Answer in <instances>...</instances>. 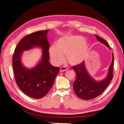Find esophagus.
Here are the masks:
<instances>
[{
  "label": "esophagus",
  "mask_w": 124,
  "mask_h": 124,
  "mask_svg": "<svg viewBox=\"0 0 124 124\" xmlns=\"http://www.w3.org/2000/svg\"><path fill=\"white\" fill-rule=\"evenodd\" d=\"M67 70H68V68H67V67H64V66L60 68V72H64V71Z\"/></svg>",
  "instance_id": "1"
}]
</instances>
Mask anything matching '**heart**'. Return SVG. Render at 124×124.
Listing matches in <instances>:
<instances>
[{"instance_id": "heart-1", "label": "heart", "mask_w": 124, "mask_h": 124, "mask_svg": "<svg viewBox=\"0 0 124 124\" xmlns=\"http://www.w3.org/2000/svg\"><path fill=\"white\" fill-rule=\"evenodd\" d=\"M84 38L80 35H69L60 38L54 46L49 48V54L54 63L60 64L64 60L66 55L67 61L73 66L79 64L88 55L90 45L85 41Z\"/></svg>"}]
</instances>
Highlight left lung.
<instances>
[{
	"label": "left lung",
	"mask_w": 124,
	"mask_h": 124,
	"mask_svg": "<svg viewBox=\"0 0 124 124\" xmlns=\"http://www.w3.org/2000/svg\"><path fill=\"white\" fill-rule=\"evenodd\" d=\"M95 36L100 43L103 44L110 49L109 46L105 40L98 35H95ZM113 66L114 54L112 53V61L109 67L107 75L101 81L96 80L90 75L86 68L84 62L73 66L72 68L77 74L76 79L73 83V89L76 95L79 98L85 100H92L100 96L109 84L113 79Z\"/></svg>",
	"instance_id": "obj_1"
}]
</instances>
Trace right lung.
I'll use <instances>...</instances> for the list:
<instances>
[{
    "mask_svg": "<svg viewBox=\"0 0 124 124\" xmlns=\"http://www.w3.org/2000/svg\"><path fill=\"white\" fill-rule=\"evenodd\" d=\"M49 30L37 31L21 40L17 45L12 58V66L17 85L29 97L35 99L43 97L54 85L60 71L59 67H54L49 62L50 44L47 39ZM35 47L42 50L41 61L36 66L28 69L22 64L23 52Z\"/></svg>",
    "mask_w": 124,
    "mask_h": 124,
    "instance_id": "1",
    "label": "right lung"
}]
</instances>
